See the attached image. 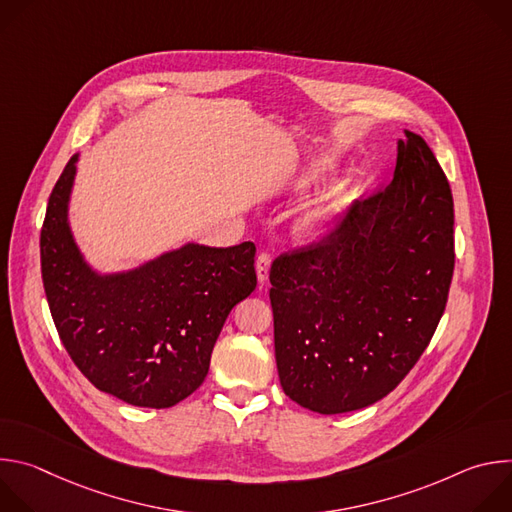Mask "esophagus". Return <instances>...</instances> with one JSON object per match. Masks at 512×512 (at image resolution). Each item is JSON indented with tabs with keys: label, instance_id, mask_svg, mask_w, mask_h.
<instances>
[{
	"label": "esophagus",
	"instance_id": "esophagus-1",
	"mask_svg": "<svg viewBox=\"0 0 512 512\" xmlns=\"http://www.w3.org/2000/svg\"><path fill=\"white\" fill-rule=\"evenodd\" d=\"M269 267H271V255L269 253H259L257 261H255V269H257V279L263 283L269 277Z\"/></svg>",
	"mask_w": 512,
	"mask_h": 512
}]
</instances>
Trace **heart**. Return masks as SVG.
Masks as SVG:
<instances>
[{"mask_svg":"<svg viewBox=\"0 0 512 512\" xmlns=\"http://www.w3.org/2000/svg\"><path fill=\"white\" fill-rule=\"evenodd\" d=\"M350 196H352V188L348 184H336L334 188H330L320 200H316L308 208L304 216V229L320 231L328 227L338 216V212H342V208L348 204Z\"/></svg>","mask_w":512,"mask_h":512,"instance_id":"heart-1","label":"heart"}]
</instances>
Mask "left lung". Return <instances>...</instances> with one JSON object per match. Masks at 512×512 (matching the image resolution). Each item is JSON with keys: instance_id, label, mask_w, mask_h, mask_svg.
Listing matches in <instances>:
<instances>
[{"instance_id": "obj_1", "label": "left lung", "mask_w": 512, "mask_h": 512, "mask_svg": "<svg viewBox=\"0 0 512 512\" xmlns=\"http://www.w3.org/2000/svg\"><path fill=\"white\" fill-rule=\"evenodd\" d=\"M393 182L354 200L320 241L269 271L283 393L324 413L369 407L415 367L446 310L454 200L425 139L405 131Z\"/></svg>"}]
</instances>
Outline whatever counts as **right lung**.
I'll list each match as a JSON object with an SVG mask.
<instances>
[{
	"label": "right lung",
	"mask_w": 512,
	"mask_h": 512,
	"mask_svg": "<svg viewBox=\"0 0 512 512\" xmlns=\"http://www.w3.org/2000/svg\"><path fill=\"white\" fill-rule=\"evenodd\" d=\"M77 160L52 188L40 233L54 326L99 391L135 407H172L202 385L227 316L255 289V245L188 243L137 269L99 275L68 227Z\"/></svg>",
	"instance_id": "right-lung-1"
}]
</instances>
